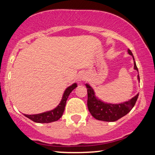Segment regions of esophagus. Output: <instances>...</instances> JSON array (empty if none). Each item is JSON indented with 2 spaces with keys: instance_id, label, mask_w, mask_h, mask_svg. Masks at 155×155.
Returning a JSON list of instances; mask_svg holds the SVG:
<instances>
[{
  "instance_id": "1",
  "label": "esophagus",
  "mask_w": 155,
  "mask_h": 155,
  "mask_svg": "<svg viewBox=\"0 0 155 155\" xmlns=\"http://www.w3.org/2000/svg\"><path fill=\"white\" fill-rule=\"evenodd\" d=\"M84 79H85V75L84 74H80L78 76L77 80L79 82H81V81H83Z\"/></svg>"
}]
</instances>
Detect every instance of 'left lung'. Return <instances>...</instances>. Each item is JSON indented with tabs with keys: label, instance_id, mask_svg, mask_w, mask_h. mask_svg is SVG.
Instances as JSON below:
<instances>
[{
	"label": "left lung",
	"instance_id": "left-lung-1",
	"mask_svg": "<svg viewBox=\"0 0 155 155\" xmlns=\"http://www.w3.org/2000/svg\"><path fill=\"white\" fill-rule=\"evenodd\" d=\"M127 51L129 54L132 55L134 60V69L138 71L132 51L130 49ZM138 79L140 81L139 75H138ZM86 87L87 89V107L89 111L92 116L96 120L105 122H115L122 117L125 116L135 106L138 97V93L135 97H132V99L126 102L118 104H106L95 97L93 89L88 84H86Z\"/></svg>",
	"mask_w": 155,
	"mask_h": 155
}]
</instances>
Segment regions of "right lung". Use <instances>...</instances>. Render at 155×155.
Returning <instances> with one entry per match:
<instances>
[{
	"instance_id": "right-lung-1",
	"label": "right lung",
	"mask_w": 155,
	"mask_h": 155,
	"mask_svg": "<svg viewBox=\"0 0 155 155\" xmlns=\"http://www.w3.org/2000/svg\"><path fill=\"white\" fill-rule=\"evenodd\" d=\"M77 87V84L76 83L73 84L71 86L68 87L66 88V90L64 92L62 100L60 101V104L57 106L54 109L51 110L49 111H46L41 114H24L25 116L30 120L35 122H38V123H49V122H55L58 121L60 117L63 115L64 110H65V104H66V101L69 95L73 90Z\"/></svg>"
}]
</instances>
